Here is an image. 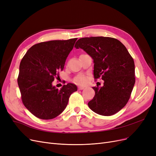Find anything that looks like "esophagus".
Returning <instances> with one entry per match:
<instances>
[{
  "mask_svg": "<svg viewBox=\"0 0 156 156\" xmlns=\"http://www.w3.org/2000/svg\"><path fill=\"white\" fill-rule=\"evenodd\" d=\"M84 87H82V86H79V87H78V90H83V89H84Z\"/></svg>",
  "mask_w": 156,
  "mask_h": 156,
  "instance_id": "esophagus-1",
  "label": "esophagus"
}]
</instances>
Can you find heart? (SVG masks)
<instances>
[{
	"label": "heart",
	"mask_w": 156,
	"mask_h": 156,
	"mask_svg": "<svg viewBox=\"0 0 156 156\" xmlns=\"http://www.w3.org/2000/svg\"><path fill=\"white\" fill-rule=\"evenodd\" d=\"M74 82L79 84H83L87 82V78L84 76H78L74 79Z\"/></svg>",
	"instance_id": "b5f03b06"
}]
</instances>
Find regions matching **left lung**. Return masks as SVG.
I'll return each mask as SVG.
<instances>
[{"mask_svg": "<svg viewBox=\"0 0 156 156\" xmlns=\"http://www.w3.org/2000/svg\"><path fill=\"white\" fill-rule=\"evenodd\" d=\"M94 60V79L104 81L103 87H94L95 96L88 103L102 116H111L129 101L135 83L134 60L126 47L116 38L90 37L80 38L75 45Z\"/></svg>", "mask_w": 156, "mask_h": 156, "instance_id": "8db88e82", "label": "left lung"}]
</instances>
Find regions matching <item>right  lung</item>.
Listing matches in <instances>:
<instances>
[{"instance_id": "right-lung-1", "label": "right lung", "mask_w": 156, "mask_h": 156, "mask_svg": "<svg viewBox=\"0 0 156 156\" xmlns=\"http://www.w3.org/2000/svg\"><path fill=\"white\" fill-rule=\"evenodd\" d=\"M77 38L51 40L35 44L28 50L20 65L17 83L23 105L33 115L49 120L66 107L69 98L77 91L75 84L68 83L60 90L52 83L62 71Z\"/></svg>"}]
</instances>
